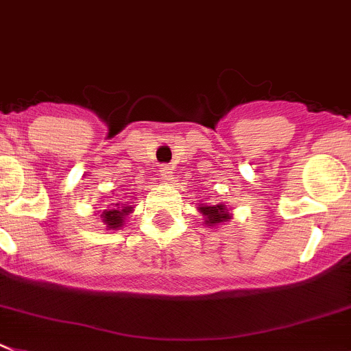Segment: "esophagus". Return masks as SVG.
I'll list each match as a JSON object with an SVG mask.
<instances>
[{"mask_svg":"<svg viewBox=\"0 0 351 351\" xmlns=\"http://www.w3.org/2000/svg\"><path fill=\"white\" fill-rule=\"evenodd\" d=\"M159 175L160 178H165V180H171L173 178V169L169 168L168 165H162L159 168Z\"/></svg>","mask_w":351,"mask_h":351,"instance_id":"1","label":"esophagus"}]
</instances>
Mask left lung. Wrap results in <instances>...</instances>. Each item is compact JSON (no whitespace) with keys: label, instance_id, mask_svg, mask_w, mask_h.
Here are the masks:
<instances>
[{"label":"left lung","instance_id":"left-lung-1","mask_svg":"<svg viewBox=\"0 0 351 351\" xmlns=\"http://www.w3.org/2000/svg\"><path fill=\"white\" fill-rule=\"evenodd\" d=\"M201 213L206 216V223L218 225L221 221H227L230 216H228V209H225V206H201Z\"/></svg>","mask_w":351,"mask_h":351}]
</instances>
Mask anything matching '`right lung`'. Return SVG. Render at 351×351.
<instances>
[{
  "mask_svg": "<svg viewBox=\"0 0 351 351\" xmlns=\"http://www.w3.org/2000/svg\"><path fill=\"white\" fill-rule=\"evenodd\" d=\"M119 206V204H117ZM114 208V209H106V211H104V215H101V218H104V223L107 225V228H119L121 225H123V218L124 216L128 215V213L131 211V208Z\"/></svg>",
  "mask_w": 351,
  "mask_h": 351,
  "instance_id": "right-lung-1",
  "label": "right lung"
}]
</instances>
